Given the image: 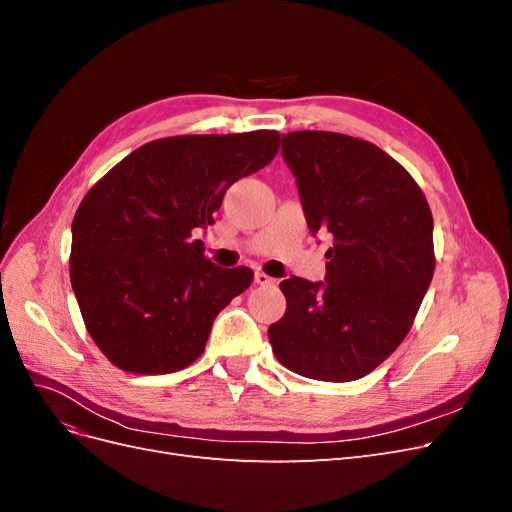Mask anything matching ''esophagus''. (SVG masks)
I'll use <instances>...</instances> for the list:
<instances>
[{
    "mask_svg": "<svg viewBox=\"0 0 512 512\" xmlns=\"http://www.w3.org/2000/svg\"><path fill=\"white\" fill-rule=\"evenodd\" d=\"M254 282H256V284H260V286H271V284H275L273 277H269L267 273H262V271H256V275H254Z\"/></svg>",
    "mask_w": 512,
    "mask_h": 512,
    "instance_id": "obj_1",
    "label": "esophagus"
}]
</instances>
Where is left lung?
Masks as SVG:
<instances>
[{"instance_id": "1", "label": "left lung", "mask_w": 512, "mask_h": 512, "mask_svg": "<svg viewBox=\"0 0 512 512\" xmlns=\"http://www.w3.org/2000/svg\"><path fill=\"white\" fill-rule=\"evenodd\" d=\"M307 226L329 232L327 282L280 284L269 327L284 367L322 382L367 376L404 342L436 269L433 218L408 170L374 143L337 132L284 136Z\"/></svg>"}]
</instances>
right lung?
Masks as SVG:
<instances>
[{"label":"right lung","mask_w":512,"mask_h":512,"mask_svg":"<svg viewBox=\"0 0 512 512\" xmlns=\"http://www.w3.org/2000/svg\"><path fill=\"white\" fill-rule=\"evenodd\" d=\"M280 132L183 134L132 151L91 188L72 222L70 282L87 333L115 367L158 376L192 365L211 324L254 271L222 269L192 232L226 190L265 168Z\"/></svg>","instance_id":"1"}]
</instances>
